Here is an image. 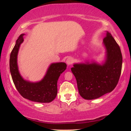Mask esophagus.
I'll use <instances>...</instances> for the list:
<instances>
[{"instance_id":"esophagus-1","label":"esophagus","mask_w":131,"mask_h":131,"mask_svg":"<svg viewBox=\"0 0 131 131\" xmlns=\"http://www.w3.org/2000/svg\"><path fill=\"white\" fill-rule=\"evenodd\" d=\"M73 61H74V60H73V58H71V57H69L67 59V60H66V63L67 64V65H71V64H73Z\"/></svg>"}]
</instances>
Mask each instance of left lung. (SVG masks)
I'll list each match as a JSON object with an SVG mask.
<instances>
[{"instance_id": "obj_1", "label": "left lung", "mask_w": 131, "mask_h": 131, "mask_svg": "<svg viewBox=\"0 0 131 131\" xmlns=\"http://www.w3.org/2000/svg\"><path fill=\"white\" fill-rule=\"evenodd\" d=\"M107 59L103 65L76 64L71 69L76 78L79 92L85 100H94L110 92L119 82L122 66V55L119 45L107 31L103 39Z\"/></svg>"}]
</instances>
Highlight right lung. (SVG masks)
I'll list each match as a JSON object with an SVG mask.
<instances>
[{
  "instance_id": "1",
  "label": "right lung",
  "mask_w": 131,
  "mask_h": 131,
  "mask_svg": "<svg viewBox=\"0 0 131 131\" xmlns=\"http://www.w3.org/2000/svg\"><path fill=\"white\" fill-rule=\"evenodd\" d=\"M22 34L16 41L10 55L9 68L14 85L21 95L30 101L38 103H50L57 95V82L60 74L67 68L64 62L52 64L44 78L39 82L31 83L22 78L18 69L17 55L24 38Z\"/></svg>"
}]
</instances>
